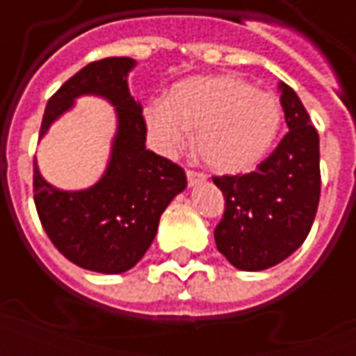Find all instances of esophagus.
Listing matches in <instances>:
<instances>
[{
    "label": "esophagus",
    "mask_w": 356,
    "mask_h": 356,
    "mask_svg": "<svg viewBox=\"0 0 356 356\" xmlns=\"http://www.w3.org/2000/svg\"><path fill=\"white\" fill-rule=\"evenodd\" d=\"M186 179H188V185L194 186L206 181V173H202V171L196 170H186Z\"/></svg>",
    "instance_id": "esophagus-1"
}]
</instances>
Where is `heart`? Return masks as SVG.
Returning a JSON list of instances; mask_svg holds the SVG:
<instances>
[{
  "label": "heart",
  "mask_w": 356,
  "mask_h": 356,
  "mask_svg": "<svg viewBox=\"0 0 356 356\" xmlns=\"http://www.w3.org/2000/svg\"><path fill=\"white\" fill-rule=\"evenodd\" d=\"M148 131L165 154L185 148L198 129V154L209 168L238 173L273 147L282 110L275 95L223 74L191 78L171 89L168 101L145 110Z\"/></svg>",
  "instance_id": "1"
}]
</instances>
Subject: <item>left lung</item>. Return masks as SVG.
Returning a JSON list of instances; mask_svg holds the SVG:
<instances>
[{"instance_id": "left-lung-1", "label": "left lung", "mask_w": 356, "mask_h": 356, "mask_svg": "<svg viewBox=\"0 0 356 356\" xmlns=\"http://www.w3.org/2000/svg\"><path fill=\"white\" fill-rule=\"evenodd\" d=\"M284 135L257 170L213 177L225 196L217 250L236 268L263 270L305 242L321 200L318 133L298 93L280 83Z\"/></svg>"}]
</instances>
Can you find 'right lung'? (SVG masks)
<instances>
[{
	"label": "right lung",
	"mask_w": 356,
	"mask_h": 356,
	"mask_svg": "<svg viewBox=\"0 0 356 356\" xmlns=\"http://www.w3.org/2000/svg\"><path fill=\"white\" fill-rule=\"evenodd\" d=\"M133 58L89 63L66 80L45 106L40 137L78 95L106 97L116 106L118 135L108 170L95 186L65 193L40 175L34 162V202L43 231L68 261L95 273L118 275L145 255L160 216L186 186L185 170L147 150V122L127 88Z\"/></svg>",
	"instance_id": "right-lung-1"
}]
</instances>
